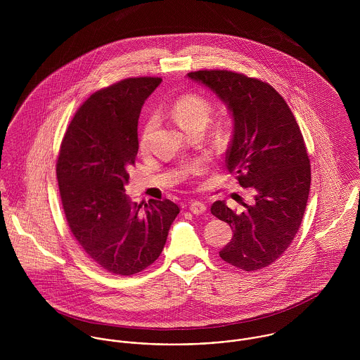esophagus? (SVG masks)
Masks as SVG:
<instances>
[{"mask_svg":"<svg viewBox=\"0 0 360 360\" xmlns=\"http://www.w3.org/2000/svg\"><path fill=\"white\" fill-rule=\"evenodd\" d=\"M190 210L195 214H201V213H205L206 205L204 202H200V201H194L190 204Z\"/></svg>","mask_w":360,"mask_h":360,"instance_id":"esophagus-1","label":"esophagus"}]
</instances>
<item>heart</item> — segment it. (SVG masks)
Wrapping results in <instances>:
<instances>
[{"label": "heart", "instance_id": "b5f03b06", "mask_svg": "<svg viewBox=\"0 0 360 360\" xmlns=\"http://www.w3.org/2000/svg\"><path fill=\"white\" fill-rule=\"evenodd\" d=\"M172 117L176 120V123L186 131H188L193 127L204 126L209 122L210 113H212V103L210 101L201 96V94H183L180 96L170 109ZM158 126V117L153 115L147 119V122L143 126V130L140 133V150L147 151L150 147L151 137L154 134L155 129ZM205 162L198 160L193 165V172H200L204 167Z\"/></svg>", "mask_w": 360, "mask_h": 360}]
</instances>
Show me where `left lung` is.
Segmentation results:
<instances>
[{
  "label": "left lung",
  "mask_w": 360,
  "mask_h": 360,
  "mask_svg": "<svg viewBox=\"0 0 360 360\" xmlns=\"http://www.w3.org/2000/svg\"><path fill=\"white\" fill-rule=\"evenodd\" d=\"M190 79L212 90L234 122L226 166L254 201L234 212L216 201L210 212L230 224L220 257L245 271L271 264L292 243L305 214L310 160L301 129L284 98L267 83L230 70H198Z\"/></svg>",
  "instance_id": "8db88e82"
}]
</instances>
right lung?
I'll return each mask as SVG.
<instances>
[{
  "instance_id": "add662e5",
  "label": "right lung",
  "mask_w": 360,
  "mask_h": 360,
  "mask_svg": "<svg viewBox=\"0 0 360 360\" xmlns=\"http://www.w3.org/2000/svg\"><path fill=\"white\" fill-rule=\"evenodd\" d=\"M160 77H130L94 93L75 113L60 144L56 177L72 234L103 270L136 274L159 257L180 209L124 193L139 153V117Z\"/></svg>"
}]
</instances>
